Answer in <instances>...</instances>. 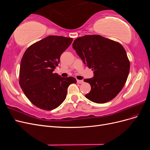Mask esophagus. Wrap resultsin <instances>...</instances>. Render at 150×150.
<instances>
[{
    "label": "esophagus",
    "instance_id": "esophagus-1",
    "mask_svg": "<svg viewBox=\"0 0 150 150\" xmlns=\"http://www.w3.org/2000/svg\"><path fill=\"white\" fill-rule=\"evenodd\" d=\"M77 83H79V84H82V83H83V80H78V79H77Z\"/></svg>",
    "mask_w": 150,
    "mask_h": 150
}]
</instances>
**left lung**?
Returning <instances> with one entry per match:
<instances>
[{
    "instance_id": "obj_1",
    "label": "left lung",
    "mask_w": 150,
    "mask_h": 150,
    "mask_svg": "<svg viewBox=\"0 0 150 150\" xmlns=\"http://www.w3.org/2000/svg\"><path fill=\"white\" fill-rule=\"evenodd\" d=\"M72 47L94 71V77L84 79L91 86L85 97L99 104L115 98L125 86L130 68L122 45L99 35H86L76 39Z\"/></svg>"
}]
</instances>
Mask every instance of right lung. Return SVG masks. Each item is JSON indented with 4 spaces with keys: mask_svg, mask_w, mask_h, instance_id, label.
Segmentation results:
<instances>
[{
    "mask_svg": "<svg viewBox=\"0 0 150 150\" xmlns=\"http://www.w3.org/2000/svg\"><path fill=\"white\" fill-rule=\"evenodd\" d=\"M72 38L49 35L32 44L22 56L19 84L34 105L44 110H52L65 100L67 88L76 83L73 77L62 78L54 71L61 55L68 48Z\"/></svg>",
    "mask_w": 150,
    "mask_h": 150,
    "instance_id": "1",
    "label": "right lung"
}]
</instances>
